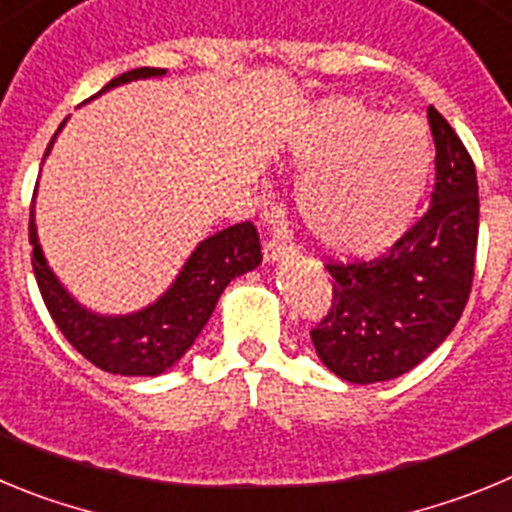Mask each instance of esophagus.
Masks as SVG:
<instances>
[{
	"label": "esophagus",
	"mask_w": 512,
	"mask_h": 512,
	"mask_svg": "<svg viewBox=\"0 0 512 512\" xmlns=\"http://www.w3.org/2000/svg\"><path fill=\"white\" fill-rule=\"evenodd\" d=\"M292 253H295V248L287 246L284 241H269L264 246V261L266 264H277V261L289 259Z\"/></svg>",
	"instance_id": "obj_1"
}]
</instances>
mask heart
<instances>
[{
  "label": "heart",
  "mask_w": 512,
  "mask_h": 512,
  "mask_svg": "<svg viewBox=\"0 0 512 512\" xmlns=\"http://www.w3.org/2000/svg\"><path fill=\"white\" fill-rule=\"evenodd\" d=\"M300 171L295 207L310 238L338 259L395 246L418 215L433 151L410 115H384L354 97L315 104L287 138Z\"/></svg>",
  "instance_id": "1"
}]
</instances>
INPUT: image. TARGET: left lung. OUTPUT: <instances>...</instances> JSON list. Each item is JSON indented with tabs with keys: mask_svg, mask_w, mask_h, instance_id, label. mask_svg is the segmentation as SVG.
I'll return each mask as SVG.
<instances>
[{
	"mask_svg": "<svg viewBox=\"0 0 512 512\" xmlns=\"http://www.w3.org/2000/svg\"><path fill=\"white\" fill-rule=\"evenodd\" d=\"M436 143L431 207L390 251L364 264H328L333 307L310 333L318 359L351 384L415 369L459 323L479 235L477 171L467 148L428 107Z\"/></svg>",
	"mask_w": 512,
	"mask_h": 512,
	"instance_id": "left-lung-1",
	"label": "left lung"
}]
</instances>
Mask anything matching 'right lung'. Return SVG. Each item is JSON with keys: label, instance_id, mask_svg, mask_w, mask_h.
<instances>
[{"label": "right lung", "instance_id": "right-lung-1", "mask_svg": "<svg viewBox=\"0 0 512 512\" xmlns=\"http://www.w3.org/2000/svg\"><path fill=\"white\" fill-rule=\"evenodd\" d=\"M161 76H166V69H151V66L133 69L112 79L97 97L130 81L161 79ZM66 122L69 117L58 125L43 161L51 153L58 133L66 128ZM35 197L30 207V246H33V271L40 295L66 341L102 372L122 374V377H158L169 372L197 341L225 287L261 264V243L256 228L251 223L230 225L207 235L205 241L194 246L174 282L156 300L140 310L107 315L81 305L51 269L35 225Z\"/></svg>", "mask_w": 512, "mask_h": 512}]
</instances>
